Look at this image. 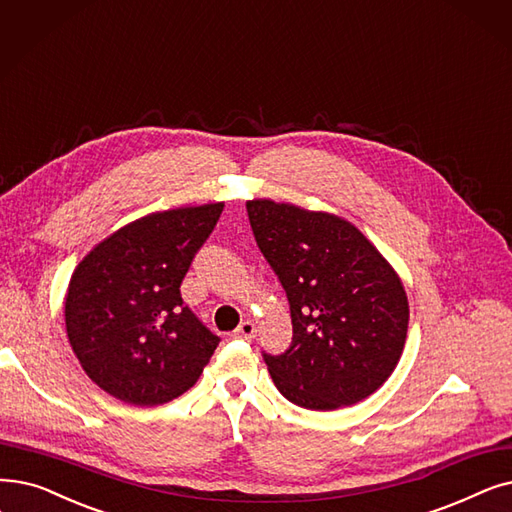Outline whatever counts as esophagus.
I'll return each instance as SVG.
<instances>
[{
  "instance_id": "1",
  "label": "esophagus",
  "mask_w": 512,
  "mask_h": 512,
  "mask_svg": "<svg viewBox=\"0 0 512 512\" xmlns=\"http://www.w3.org/2000/svg\"><path fill=\"white\" fill-rule=\"evenodd\" d=\"M255 335H257V328H255V322H251V320H247V322H242L236 330H234V339H244V341H251V339H255Z\"/></svg>"
}]
</instances>
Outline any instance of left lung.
Masks as SVG:
<instances>
[{"label": "left lung", "instance_id": "1", "mask_svg": "<svg viewBox=\"0 0 512 512\" xmlns=\"http://www.w3.org/2000/svg\"><path fill=\"white\" fill-rule=\"evenodd\" d=\"M247 213L291 303V347L263 353L274 385L307 410L362 402L402 358L410 320L402 280L339 215L270 198L247 201Z\"/></svg>", "mask_w": 512, "mask_h": 512}]
</instances>
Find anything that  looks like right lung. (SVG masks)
Masks as SVG:
<instances>
[{
	"label": "right lung",
	"mask_w": 512,
	"mask_h": 512,
	"mask_svg": "<svg viewBox=\"0 0 512 512\" xmlns=\"http://www.w3.org/2000/svg\"><path fill=\"white\" fill-rule=\"evenodd\" d=\"M221 211L224 203L150 213L106 236L75 268L66 335L108 395L161 406L203 374L219 337L184 305L180 284Z\"/></svg>",
	"instance_id": "obj_1"
}]
</instances>
